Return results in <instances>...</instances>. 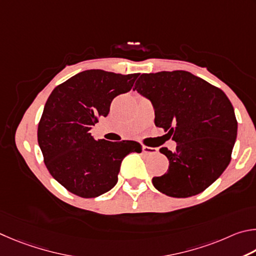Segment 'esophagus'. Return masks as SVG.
<instances>
[{
	"label": "esophagus",
	"mask_w": 256,
	"mask_h": 256,
	"mask_svg": "<svg viewBox=\"0 0 256 256\" xmlns=\"http://www.w3.org/2000/svg\"><path fill=\"white\" fill-rule=\"evenodd\" d=\"M142 152H144L145 154L154 155L158 153V148H154V147H148V146H142Z\"/></svg>",
	"instance_id": "34e87169"
}]
</instances>
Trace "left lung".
I'll return each instance as SVG.
<instances>
[{
    "label": "left lung",
    "instance_id": "1",
    "mask_svg": "<svg viewBox=\"0 0 256 256\" xmlns=\"http://www.w3.org/2000/svg\"><path fill=\"white\" fill-rule=\"evenodd\" d=\"M135 90L153 103L156 127L178 144L174 152L160 150L170 165L164 176L153 178L154 186L173 198L201 194L232 160L237 120L230 98L186 70L142 74Z\"/></svg>",
    "mask_w": 256,
    "mask_h": 256
}]
</instances>
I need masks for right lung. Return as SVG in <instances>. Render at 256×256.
<instances>
[{
	"label": "right lung",
	"instance_id": "add662e5",
	"mask_svg": "<svg viewBox=\"0 0 256 256\" xmlns=\"http://www.w3.org/2000/svg\"><path fill=\"white\" fill-rule=\"evenodd\" d=\"M138 76L88 70L57 85L49 96L38 124V144L49 173L73 194L96 198L106 194L118 181L122 160L142 152L137 142L96 140L90 132Z\"/></svg>",
	"mask_w": 256,
	"mask_h": 256
}]
</instances>
